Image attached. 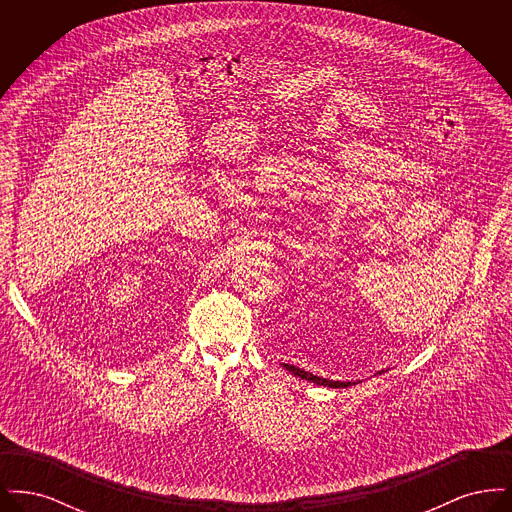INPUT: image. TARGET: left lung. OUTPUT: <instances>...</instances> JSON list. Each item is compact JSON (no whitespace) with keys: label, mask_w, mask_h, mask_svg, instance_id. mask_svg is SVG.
<instances>
[{"label":"left lung","mask_w":512,"mask_h":512,"mask_svg":"<svg viewBox=\"0 0 512 512\" xmlns=\"http://www.w3.org/2000/svg\"><path fill=\"white\" fill-rule=\"evenodd\" d=\"M282 366L288 370V372H292L293 376H299L301 380H307V382H313V384H317V386H324V388H334V390H340V388H349V386H357L361 380H357V382H341V380H330V378H322V376H317V374H311V372H307V370H303V368H299V366L288 365V363H282ZM386 370H378L376 374H384ZM374 374V376H376Z\"/></svg>","instance_id":"left-lung-1"}]
</instances>
